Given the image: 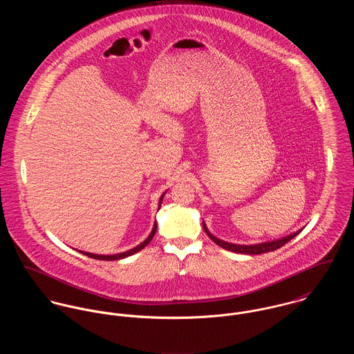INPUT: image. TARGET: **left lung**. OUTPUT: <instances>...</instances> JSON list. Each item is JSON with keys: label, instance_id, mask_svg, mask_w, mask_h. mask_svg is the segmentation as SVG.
Here are the masks:
<instances>
[{"label": "left lung", "instance_id": "1", "mask_svg": "<svg viewBox=\"0 0 354 354\" xmlns=\"http://www.w3.org/2000/svg\"><path fill=\"white\" fill-rule=\"evenodd\" d=\"M203 229L204 232L207 233V236L221 248L223 250H227L230 252L236 253H245V254H260V253L272 252L278 248H281L282 245H285L288 241H290L292 239H295L301 230H297L295 233H290L289 236H285V237H281V239H277V240H272V241H264V243H259V244H250V245H244V244H233V243H227V241H223L218 237H215L205 226L204 221H203Z\"/></svg>", "mask_w": 354, "mask_h": 354}]
</instances>
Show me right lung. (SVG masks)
Segmentation results:
<instances>
[{
  "instance_id": "1",
  "label": "right lung",
  "mask_w": 354,
  "mask_h": 354,
  "mask_svg": "<svg viewBox=\"0 0 354 354\" xmlns=\"http://www.w3.org/2000/svg\"><path fill=\"white\" fill-rule=\"evenodd\" d=\"M165 194L166 192H163L162 194V196L159 198V203H158V209L160 208V204H162V201H163V196H165ZM155 232H156V221L153 222V226H152L151 233L149 234V237L143 241V243H140L138 247H135V248H132V250H129V251H125V252L121 253H115V254H98V253H90V252H84V251H79L80 253H83V254H86V256H88V257H93V259H98V260H120V259H124V257H128V256H131V254H133V253L139 252V251H142L150 241L152 240V237H153V234H155Z\"/></svg>"
}]
</instances>
